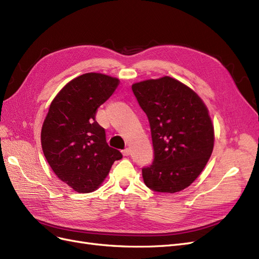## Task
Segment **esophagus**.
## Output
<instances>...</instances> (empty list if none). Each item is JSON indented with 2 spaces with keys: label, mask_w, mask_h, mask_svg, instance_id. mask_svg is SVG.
Instances as JSON below:
<instances>
[{
  "label": "esophagus",
  "mask_w": 259,
  "mask_h": 259,
  "mask_svg": "<svg viewBox=\"0 0 259 259\" xmlns=\"http://www.w3.org/2000/svg\"><path fill=\"white\" fill-rule=\"evenodd\" d=\"M122 153H123V155H125V156H126V155H128V154L131 153V150H130V148H125V149H124V150H122Z\"/></svg>",
  "instance_id": "1"
}]
</instances>
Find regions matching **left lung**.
<instances>
[{"instance_id": "obj_1", "label": "left lung", "mask_w": 259, "mask_h": 259, "mask_svg": "<svg viewBox=\"0 0 259 259\" xmlns=\"http://www.w3.org/2000/svg\"><path fill=\"white\" fill-rule=\"evenodd\" d=\"M150 124L153 162L143 167L146 186L175 193L189 187L205 167L214 148V126L202 99L173 77L132 85Z\"/></svg>"}]
</instances>
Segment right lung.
I'll list each match as a JSON object with an SVG mask.
<instances>
[{
    "label": "right lung",
    "instance_id": "1",
    "mask_svg": "<svg viewBox=\"0 0 259 259\" xmlns=\"http://www.w3.org/2000/svg\"><path fill=\"white\" fill-rule=\"evenodd\" d=\"M119 85L115 77L85 73L70 81L54 98L41 143L57 177L73 190L88 193L104 182L122 153L107 144L105 128L95 120L97 109Z\"/></svg>",
    "mask_w": 259,
    "mask_h": 259
}]
</instances>
